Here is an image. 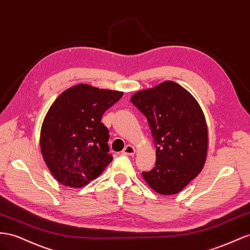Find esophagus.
Returning <instances> with one entry per match:
<instances>
[{"instance_id":"34e87169","label":"esophagus","mask_w":250,"mask_h":250,"mask_svg":"<svg viewBox=\"0 0 250 250\" xmlns=\"http://www.w3.org/2000/svg\"><path fill=\"white\" fill-rule=\"evenodd\" d=\"M123 154H127V156H133L134 153H136V149H134V147L131 145H127L124 149H123Z\"/></svg>"}]
</instances>
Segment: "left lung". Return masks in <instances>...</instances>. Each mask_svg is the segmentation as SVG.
Here are the masks:
<instances>
[{
    "label": "left lung",
    "instance_id": "left-lung-1",
    "mask_svg": "<svg viewBox=\"0 0 250 250\" xmlns=\"http://www.w3.org/2000/svg\"><path fill=\"white\" fill-rule=\"evenodd\" d=\"M130 101L147 119L157 147L154 167L142 172L145 181L159 193H178L205 163L208 133L203 111L172 81L134 93Z\"/></svg>",
    "mask_w": 250,
    "mask_h": 250
}]
</instances>
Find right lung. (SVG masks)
Returning <instances> with one entry per match:
<instances>
[{
	"label": "right lung",
	"mask_w": 250,
	"mask_h": 250,
	"mask_svg": "<svg viewBox=\"0 0 250 250\" xmlns=\"http://www.w3.org/2000/svg\"><path fill=\"white\" fill-rule=\"evenodd\" d=\"M123 92L80 84L65 90L47 112L41 130L45 163L58 182L82 187L103 172L112 161L109 131L103 113Z\"/></svg>",
	"instance_id": "1"
}]
</instances>
